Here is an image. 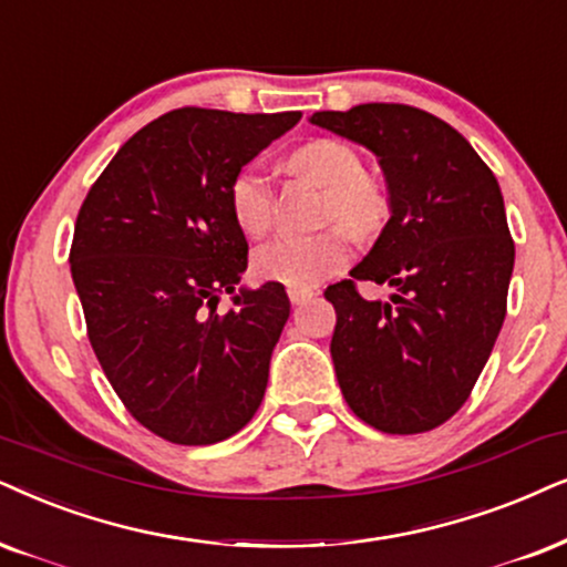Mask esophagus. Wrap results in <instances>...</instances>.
<instances>
[{"mask_svg":"<svg viewBox=\"0 0 567 567\" xmlns=\"http://www.w3.org/2000/svg\"><path fill=\"white\" fill-rule=\"evenodd\" d=\"M288 298L292 306H300V303H308L311 298H317V290L311 288H288Z\"/></svg>","mask_w":567,"mask_h":567,"instance_id":"obj_1","label":"esophagus"}]
</instances>
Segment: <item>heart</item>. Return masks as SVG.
Returning <instances> with one entry per match:
<instances>
[{
  "instance_id": "b5f03b06",
  "label": "heart",
  "mask_w": 567,
  "mask_h": 567,
  "mask_svg": "<svg viewBox=\"0 0 567 567\" xmlns=\"http://www.w3.org/2000/svg\"><path fill=\"white\" fill-rule=\"evenodd\" d=\"M290 169L327 190V219L346 226L355 238L382 230L390 217L384 185L363 172V159L353 146L337 138H317L290 154ZM230 212L235 225L250 238H261L275 221V188L267 172L256 164L243 167L230 183ZM350 261L346 231L282 235L256 250L254 271L267 282L288 288H313Z\"/></svg>"
}]
</instances>
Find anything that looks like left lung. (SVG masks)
Returning a JSON list of instances; mask_svg holds the SVG:
<instances>
[{
	"label": "left lung",
	"mask_w": 567,
	"mask_h": 567,
	"mask_svg": "<svg viewBox=\"0 0 567 567\" xmlns=\"http://www.w3.org/2000/svg\"><path fill=\"white\" fill-rule=\"evenodd\" d=\"M311 123L374 152L390 193L374 248L324 290L342 398L384 434L429 432L468 400L505 321L515 246L497 177L415 106L358 104ZM355 278L390 284L391 300L367 301Z\"/></svg>",
	"instance_id": "8db88e82"
}]
</instances>
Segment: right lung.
Instances as JSON below:
<instances>
[{"label": "right lung", "mask_w": 567, "mask_h": 567, "mask_svg": "<svg viewBox=\"0 0 567 567\" xmlns=\"http://www.w3.org/2000/svg\"><path fill=\"white\" fill-rule=\"evenodd\" d=\"M298 120L172 110L114 154L78 212L70 271L91 348L162 440L221 442L259 411L290 300L279 282L235 292L248 243L230 183ZM221 291L236 303L227 315Z\"/></svg>", "instance_id": "right-lung-1"}]
</instances>
